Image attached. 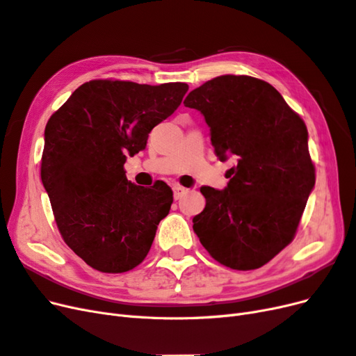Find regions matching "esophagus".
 <instances>
[{"mask_svg": "<svg viewBox=\"0 0 356 356\" xmlns=\"http://www.w3.org/2000/svg\"><path fill=\"white\" fill-rule=\"evenodd\" d=\"M186 188H183V186H180V185H175L173 186V193H175V200H180L183 195L186 193Z\"/></svg>", "mask_w": 356, "mask_h": 356, "instance_id": "esophagus-1", "label": "esophagus"}]
</instances>
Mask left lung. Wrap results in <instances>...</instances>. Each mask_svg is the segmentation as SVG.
<instances>
[{
	"mask_svg": "<svg viewBox=\"0 0 356 356\" xmlns=\"http://www.w3.org/2000/svg\"><path fill=\"white\" fill-rule=\"evenodd\" d=\"M220 159L236 158L227 186H202L205 209L193 231L222 265L251 270L289 245L315 186L307 129L269 83L247 75L216 76L192 90Z\"/></svg>",
	"mask_w": 356,
	"mask_h": 356,
	"instance_id": "obj_1",
	"label": "left lung"
}]
</instances>
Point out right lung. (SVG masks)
Returning a JSON list of instances; mask_svg holds the SVG:
<instances>
[{"instance_id":"add662e5","label":"right lung","mask_w":356,"mask_h":356,"mask_svg":"<svg viewBox=\"0 0 356 356\" xmlns=\"http://www.w3.org/2000/svg\"><path fill=\"white\" fill-rule=\"evenodd\" d=\"M188 88L93 79L45 125L42 185L66 245L93 269L131 270L151 250L173 191L165 183L134 185L124 164L146 147L149 133L179 108Z\"/></svg>"}]
</instances>
